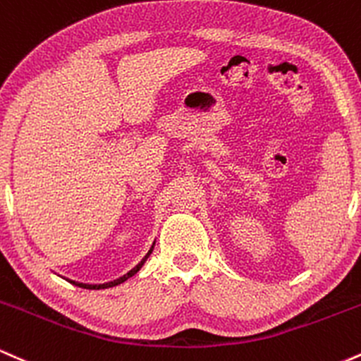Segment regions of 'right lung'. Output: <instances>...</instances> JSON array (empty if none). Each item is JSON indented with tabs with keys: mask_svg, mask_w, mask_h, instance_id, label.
Wrapping results in <instances>:
<instances>
[{
	"mask_svg": "<svg viewBox=\"0 0 361 361\" xmlns=\"http://www.w3.org/2000/svg\"><path fill=\"white\" fill-rule=\"evenodd\" d=\"M154 247V246H152ZM152 247H151V251L147 252L146 256H144L142 258V261H140V263L137 264V267H134L132 268L130 271L127 273V275H123V276H120V279H117V280H114V281H109V283H103V285H88V283H78V281H71V283H74V285H78V287H81V288H90V290H100V288H109V287H115V285H118V283H122V281H126L127 279H130L132 275H135V273H137L139 270H140V267H142L144 264V261H146L147 258H149V255H151L152 252Z\"/></svg>",
	"mask_w": 361,
	"mask_h": 361,
	"instance_id": "add662e5",
	"label": "right lung"
}]
</instances>
